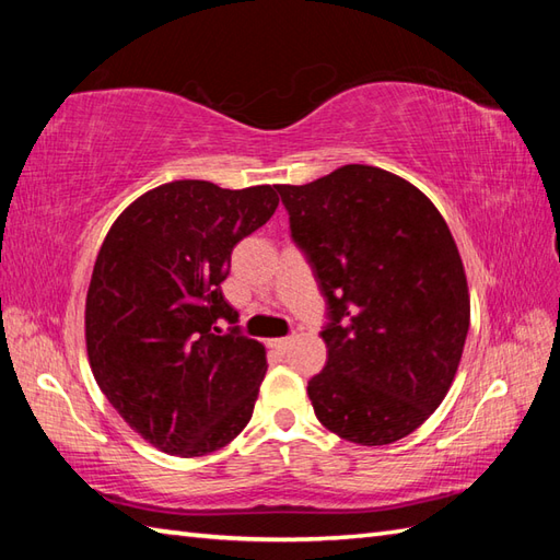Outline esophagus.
<instances>
[{"mask_svg":"<svg viewBox=\"0 0 560 560\" xmlns=\"http://www.w3.org/2000/svg\"><path fill=\"white\" fill-rule=\"evenodd\" d=\"M271 347H273V349H277V351H279V353H287V349H289V347H291V339H289V337H281V339H273V341H271Z\"/></svg>","mask_w":560,"mask_h":560,"instance_id":"obj_1","label":"esophagus"}]
</instances>
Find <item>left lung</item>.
<instances>
[{"mask_svg":"<svg viewBox=\"0 0 560 560\" xmlns=\"http://www.w3.org/2000/svg\"><path fill=\"white\" fill-rule=\"evenodd\" d=\"M277 192L327 299V363L307 383L315 416L349 443L407 438L445 399L469 331L467 273L445 219L375 165Z\"/></svg>","mask_w":560,"mask_h":560,"instance_id":"1","label":"left lung"}]
</instances>
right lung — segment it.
I'll use <instances>...</instances> for the list:
<instances>
[{"label": "right lung", "mask_w": 560, "mask_h": 560, "mask_svg": "<svg viewBox=\"0 0 560 560\" xmlns=\"http://www.w3.org/2000/svg\"><path fill=\"white\" fill-rule=\"evenodd\" d=\"M277 207V185L175 180L135 199L101 245L86 293L91 371L129 428L168 455H209L253 419L267 351L235 327L221 283L233 247Z\"/></svg>", "instance_id": "obj_1"}]
</instances>
